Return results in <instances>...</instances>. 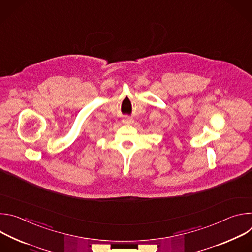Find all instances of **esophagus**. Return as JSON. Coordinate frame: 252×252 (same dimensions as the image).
Wrapping results in <instances>:
<instances>
[{
    "label": "esophagus",
    "instance_id": "obj_1",
    "mask_svg": "<svg viewBox=\"0 0 252 252\" xmlns=\"http://www.w3.org/2000/svg\"><path fill=\"white\" fill-rule=\"evenodd\" d=\"M124 122H126V123H129V122H131V120H129V119H126V120H124Z\"/></svg>",
    "mask_w": 252,
    "mask_h": 252
}]
</instances>
